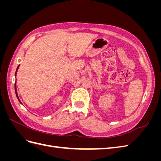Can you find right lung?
Listing matches in <instances>:
<instances>
[{"instance_id": "right-lung-1", "label": "right lung", "mask_w": 161, "mask_h": 161, "mask_svg": "<svg viewBox=\"0 0 161 161\" xmlns=\"http://www.w3.org/2000/svg\"><path fill=\"white\" fill-rule=\"evenodd\" d=\"M19 65L17 66V70H16V72H15V76H16V75H17V70H18V69H19ZM17 85H16V82H15V83H14V91H15V94H16V96H17V99L19 100V101L20 102V103L21 104H22V103L21 102V101H20V99H19V97H18V94H17ZM23 105V104H22Z\"/></svg>"}]
</instances>
